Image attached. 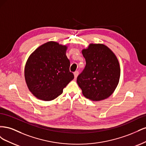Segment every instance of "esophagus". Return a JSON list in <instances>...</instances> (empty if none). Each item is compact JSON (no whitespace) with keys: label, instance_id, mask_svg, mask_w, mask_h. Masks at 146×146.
<instances>
[{"label":"esophagus","instance_id":"34e87169","mask_svg":"<svg viewBox=\"0 0 146 146\" xmlns=\"http://www.w3.org/2000/svg\"><path fill=\"white\" fill-rule=\"evenodd\" d=\"M74 75L75 78H76L77 77V76H78V71H76V72L74 73Z\"/></svg>","mask_w":146,"mask_h":146}]
</instances>
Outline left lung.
<instances>
[{
  "label": "left lung",
  "instance_id": "8db88e82",
  "mask_svg": "<svg viewBox=\"0 0 146 146\" xmlns=\"http://www.w3.org/2000/svg\"><path fill=\"white\" fill-rule=\"evenodd\" d=\"M82 52L86 66L77 82L83 96L93 101L107 99L116 90L120 78L116 56L103 44H90Z\"/></svg>",
  "mask_w": 146,
  "mask_h": 146
}]
</instances>
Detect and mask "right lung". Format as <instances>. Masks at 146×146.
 Listing matches in <instances>:
<instances>
[{"label": "right lung", "instance_id": "1", "mask_svg": "<svg viewBox=\"0 0 146 146\" xmlns=\"http://www.w3.org/2000/svg\"><path fill=\"white\" fill-rule=\"evenodd\" d=\"M68 47L49 41L38 47L26 62L24 76L29 91L36 98L50 101L62 94L63 88L73 80Z\"/></svg>", "mask_w": 146, "mask_h": 146}]
</instances>
